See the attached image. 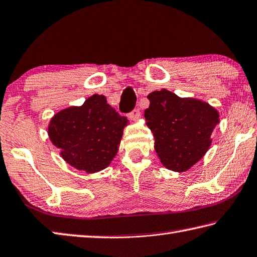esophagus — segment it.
Here are the masks:
<instances>
[{
	"mask_svg": "<svg viewBox=\"0 0 257 257\" xmlns=\"http://www.w3.org/2000/svg\"><path fill=\"white\" fill-rule=\"evenodd\" d=\"M139 116H141V111H139V109H134L132 112L128 113V118L130 120H137Z\"/></svg>",
	"mask_w": 257,
	"mask_h": 257,
	"instance_id": "obj_1",
	"label": "esophagus"
}]
</instances>
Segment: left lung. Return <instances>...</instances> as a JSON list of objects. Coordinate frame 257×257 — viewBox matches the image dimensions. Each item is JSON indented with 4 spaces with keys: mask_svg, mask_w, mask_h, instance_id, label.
Instances as JSON below:
<instances>
[{
    "mask_svg": "<svg viewBox=\"0 0 257 257\" xmlns=\"http://www.w3.org/2000/svg\"><path fill=\"white\" fill-rule=\"evenodd\" d=\"M146 123L155 139V151L166 169L183 172L201 160L219 123L218 111L206 102L182 99L163 88L148 94Z\"/></svg>",
    "mask_w": 257,
    "mask_h": 257,
    "instance_id": "left-lung-1",
    "label": "left lung"
}]
</instances>
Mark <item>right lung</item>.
I'll use <instances>...</instances> for the list:
<instances>
[{
	"label": "right lung",
	"mask_w": 257,
	"mask_h": 257,
	"mask_svg": "<svg viewBox=\"0 0 257 257\" xmlns=\"http://www.w3.org/2000/svg\"><path fill=\"white\" fill-rule=\"evenodd\" d=\"M128 119L94 94L81 106L59 111L50 120L48 135L69 165L86 173L105 169L115 154Z\"/></svg>",
	"instance_id": "1"
}]
</instances>
